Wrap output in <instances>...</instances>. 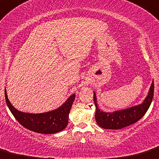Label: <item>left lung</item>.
<instances>
[{
    "label": "left lung",
    "mask_w": 159,
    "mask_h": 159,
    "mask_svg": "<svg viewBox=\"0 0 159 159\" xmlns=\"http://www.w3.org/2000/svg\"><path fill=\"white\" fill-rule=\"evenodd\" d=\"M154 95V81L152 82L148 95L144 101L137 106L127 109L116 110L112 113L102 111L98 108L96 93L93 92V101L96 107L95 119L101 128L107 129H120L133 124L143 117L149 108Z\"/></svg>",
    "instance_id": "1"
}]
</instances>
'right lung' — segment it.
<instances>
[{
	"mask_svg": "<svg viewBox=\"0 0 159 159\" xmlns=\"http://www.w3.org/2000/svg\"><path fill=\"white\" fill-rule=\"evenodd\" d=\"M4 93L7 105L16 120L23 127L42 134H52L66 127L70 110L75 98V94L73 93L57 109L46 113H29L21 112L13 107L8 100L6 89Z\"/></svg>",
	"mask_w": 159,
	"mask_h": 159,
	"instance_id": "add662e5",
	"label": "right lung"
}]
</instances>
